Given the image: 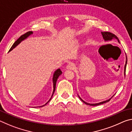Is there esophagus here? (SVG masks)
I'll list each match as a JSON object with an SVG mask.
<instances>
[{
  "instance_id": "obj_1",
  "label": "esophagus",
  "mask_w": 132,
  "mask_h": 132,
  "mask_svg": "<svg viewBox=\"0 0 132 132\" xmlns=\"http://www.w3.org/2000/svg\"><path fill=\"white\" fill-rule=\"evenodd\" d=\"M66 68L68 69H70V70H74L75 68V66L73 63H69L67 65Z\"/></svg>"
}]
</instances>
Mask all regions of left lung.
<instances>
[{"mask_svg":"<svg viewBox=\"0 0 132 132\" xmlns=\"http://www.w3.org/2000/svg\"><path fill=\"white\" fill-rule=\"evenodd\" d=\"M101 34H102V37H103V38L104 39V40L105 41H111V40H112V39L115 38V39H117L118 40V41L119 42V39H118V38L117 36H116L115 34H112V33L109 32H105V31H104V32H101ZM127 61H128V60H127V57H126V63H125V72H126V64H127ZM79 97L80 98V99L81 100V101L84 102V103H85V104H87V105H91V106H97V105H101V104H102L106 103V102L110 101V100L112 98H112H110V99H109L108 100H106V101H102L101 102H100V103L89 104V103H87V102H86L85 101H84L83 100H82L81 98L79 97Z\"/></svg>","mask_w":132,"mask_h":132,"instance_id":"1","label":"left lung"}]
</instances>
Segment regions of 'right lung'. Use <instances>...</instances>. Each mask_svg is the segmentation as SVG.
<instances>
[{
  "label": "right lung",
  "instance_id": "obj_1",
  "mask_svg": "<svg viewBox=\"0 0 132 132\" xmlns=\"http://www.w3.org/2000/svg\"><path fill=\"white\" fill-rule=\"evenodd\" d=\"M32 31H28V32H26V33H25V34H23V35H22L19 38V39H18L16 41H15L14 44H13V45H12V47H11V48L10 49V50H9V52H10V51H12L13 49H14L15 46H17L18 45H19L20 43V42L22 41H23V40H24L26 38H27L28 37H29L30 36V35H31V34H32ZM62 71L61 70V69H57L55 71V73H54V74H53V93H52V97H51V98H50V100H49V101L46 102V103L44 105H42V106H39V107H42V106H45V105L46 104H48L49 102L50 101V100H51V98H52V96H53V93H54V92H55V88H56V81H57V79H58V77H59V76L61 75H62Z\"/></svg>",
  "mask_w": 132,
  "mask_h": 132
}]
</instances>
